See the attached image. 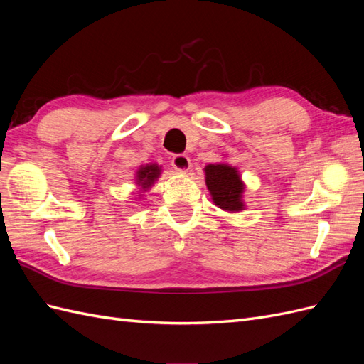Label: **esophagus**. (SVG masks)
Instances as JSON below:
<instances>
[{
	"instance_id": "obj_1",
	"label": "esophagus",
	"mask_w": 364,
	"mask_h": 364,
	"mask_svg": "<svg viewBox=\"0 0 364 364\" xmlns=\"http://www.w3.org/2000/svg\"><path fill=\"white\" fill-rule=\"evenodd\" d=\"M171 165L174 167V170H178L181 173L188 171L191 167V161L186 155H174L171 159Z\"/></svg>"
}]
</instances>
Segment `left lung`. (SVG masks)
<instances>
[{
  "mask_svg": "<svg viewBox=\"0 0 364 364\" xmlns=\"http://www.w3.org/2000/svg\"><path fill=\"white\" fill-rule=\"evenodd\" d=\"M205 181L214 203L223 211L237 213L245 209L241 196L245 183L241 182L238 170L228 164H209L205 167Z\"/></svg>",
  "mask_w": 364,
  "mask_h": 364,
  "instance_id": "left-lung-1",
  "label": "left lung"
}]
</instances>
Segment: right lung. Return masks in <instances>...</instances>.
I'll use <instances>...</instances> for the list:
<instances>
[{
    "label": "right lung",
    "instance_id": "add662e5",
    "mask_svg": "<svg viewBox=\"0 0 364 364\" xmlns=\"http://www.w3.org/2000/svg\"><path fill=\"white\" fill-rule=\"evenodd\" d=\"M161 174V167L158 164H149L144 165V167H141L136 171V182L141 186V188H149L151 186V183L155 182Z\"/></svg>",
    "mask_w": 364,
    "mask_h": 364
}]
</instances>
